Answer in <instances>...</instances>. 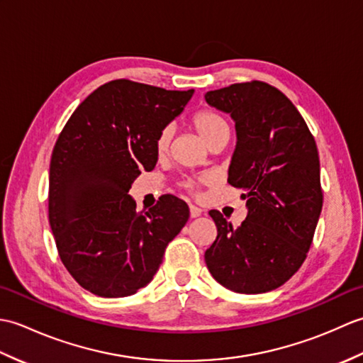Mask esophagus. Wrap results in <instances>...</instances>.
Listing matches in <instances>:
<instances>
[{
    "mask_svg": "<svg viewBox=\"0 0 363 363\" xmlns=\"http://www.w3.org/2000/svg\"><path fill=\"white\" fill-rule=\"evenodd\" d=\"M203 213V211L199 209V207H195V206H190V217L191 218H198L199 215Z\"/></svg>",
    "mask_w": 363,
    "mask_h": 363,
    "instance_id": "esophagus-1",
    "label": "esophagus"
}]
</instances>
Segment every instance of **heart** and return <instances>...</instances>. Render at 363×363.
I'll return each instance as SVG.
<instances>
[{"label":"heart","mask_w":363,"mask_h":363,"mask_svg":"<svg viewBox=\"0 0 363 363\" xmlns=\"http://www.w3.org/2000/svg\"><path fill=\"white\" fill-rule=\"evenodd\" d=\"M194 126L207 145L213 143L215 140H218V138H229V134H230L229 121L217 111L198 112L194 117ZM172 137H173L172 126H167L160 130L156 138V151L159 156H164V154L168 151L169 143H172ZM207 179H209V177H203V181H207ZM186 186L189 189H194V184L191 182H187Z\"/></svg>","instance_id":"b5f03b06"}]
</instances>
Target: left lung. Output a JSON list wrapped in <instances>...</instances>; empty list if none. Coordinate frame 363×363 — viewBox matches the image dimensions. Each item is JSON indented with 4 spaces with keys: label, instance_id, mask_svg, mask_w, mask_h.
I'll return each mask as SVG.
<instances>
[{
    "label": "left lung",
    "instance_id": "8db88e82",
    "mask_svg": "<svg viewBox=\"0 0 363 363\" xmlns=\"http://www.w3.org/2000/svg\"><path fill=\"white\" fill-rule=\"evenodd\" d=\"M204 98L235 123L228 182L243 191L248 209L238 228L209 212L217 238L204 254L207 268L233 291H272L298 272L312 245L323 207L317 145L290 99L265 82L233 84Z\"/></svg>",
    "mask_w": 363,
    "mask_h": 363
}]
</instances>
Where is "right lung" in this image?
Here are the masks:
<instances>
[{
  "label": "right lung",
  "mask_w": 363,
  "mask_h": 363,
  "mask_svg": "<svg viewBox=\"0 0 363 363\" xmlns=\"http://www.w3.org/2000/svg\"><path fill=\"white\" fill-rule=\"evenodd\" d=\"M195 90L117 79L73 112L50 164V225L60 260L81 287L103 298L134 295L152 281L189 206L165 195L146 213L129 189L156 167V138Z\"/></svg>",
  "instance_id": "1"
}]
</instances>
